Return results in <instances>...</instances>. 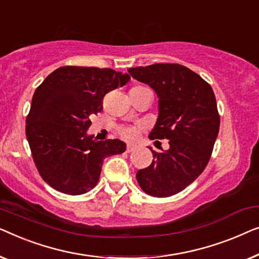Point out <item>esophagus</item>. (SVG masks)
I'll list each match as a JSON object with an SVG mask.
<instances>
[{
    "instance_id": "obj_1",
    "label": "esophagus",
    "mask_w": 259,
    "mask_h": 259,
    "mask_svg": "<svg viewBox=\"0 0 259 259\" xmlns=\"http://www.w3.org/2000/svg\"><path fill=\"white\" fill-rule=\"evenodd\" d=\"M135 149H136L135 145H128V147H126V152H133Z\"/></svg>"
}]
</instances>
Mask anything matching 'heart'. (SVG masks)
I'll return each instance as SVG.
<instances>
[{"label": "heart", "mask_w": 259, "mask_h": 259, "mask_svg": "<svg viewBox=\"0 0 259 259\" xmlns=\"http://www.w3.org/2000/svg\"><path fill=\"white\" fill-rule=\"evenodd\" d=\"M118 134L121 135L122 138L129 141V142H135L138 140V137L141 136L142 134V128L138 125H130V126H121L118 129Z\"/></svg>", "instance_id": "heart-1"}]
</instances>
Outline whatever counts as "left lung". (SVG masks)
Segmentation results:
<instances>
[{"label":"left lung","mask_w":259,"mask_h":259,"mask_svg":"<svg viewBox=\"0 0 259 259\" xmlns=\"http://www.w3.org/2000/svg\"><path fill=\"white\" fill-rule=\"evenodd\" d=\"M155 90L158 118L150 140H167L169 149L152 151V163L136 178L145 194L169 197L184 190L205 169L220 131L216 97L209 83L181 64L156 63L129 69Z\"/></svg>","instance_id":"left-lung-1"}]
</instances>
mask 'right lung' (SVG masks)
<instances>
[{
	"label": "right lung",
	"mask_w": 259,
	"mask_h": 259,
	"mask_svg": "<svg viewBox=\"0 0 259 259\" xmlns=\"http://www.w3.org/2000/svg\"><path fill=\"white\" fill-rule=\"evenodd\" d=\"M130 76L109 68L65 65L35 90L25 135L39 175L55 190L82 195L100 180L103 159L125 151L119 140L95 141L87 134L103 97Z\"/></svg>",
	"instance_id": "obj_1"
}]
</instances>
